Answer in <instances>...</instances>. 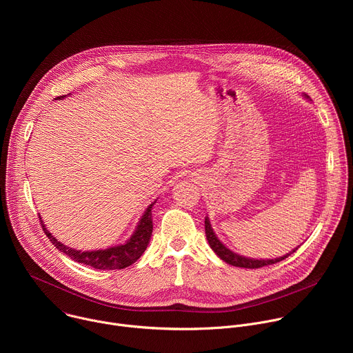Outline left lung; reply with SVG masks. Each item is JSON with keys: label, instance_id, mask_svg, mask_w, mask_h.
<instances>
[{"label": "left lung", "instance_id": "left-lung-1", "mask_svg": "<svg viewBox=\"0 0 353 353\" xmlns=\"http://www.w3.org/2000/svg\"><path fill=\"white\" fill-rule=\"evenodd\" d=\"M205 234H207V239H208V243L211 245V248L215 251V253L228 264L230 265H234V267H241V268H261V267H267V265H272V264H276L282 260H285L289 254L283 256V257H279V259H274V260H251V259H245V257H241V256H237L234 253H232V251L229 248H226L219 240L218 237L215 236L212 228H211V223L208 221V218H205ZM294 251V250H293ZM292 251V253H293ZM290 253V254H292Z\"/></svg>", "mask_w": 353, "mask_h": 353}]
</instances>
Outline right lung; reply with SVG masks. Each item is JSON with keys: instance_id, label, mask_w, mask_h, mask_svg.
I'll return each instance as SVG.
<instances>
[{"instance_id": "right-lung-1", "label": "right lung", "mask_w": 353, "mask_h": 353, "mask_svg": "<svg viewBox=\"0 0 353 353\" xmlns=\"http://www.w3.org/2000/svg\"><path fill=\"white\" fill-rule=\"evenodd\" d=\"M64 96H60L57 99H61ZM154 205V204H152ZM152 205H149L148 210L145 211L143 216L141 218L137 230L131 236V239L121 245L117 247H110L106 250H96V251H78L74 248H70L60 241H57L56 237L52 236L41 221V228L46 233V236L50 239L56 248H59L61 253L67 254L71 260L77 263H82L85 265L93 267L96 270H123L131 264H134L141 256L143 251L146 250V245L149 243L150 234H152V214H150V208Z\"/></svg>"}]
</instances>
